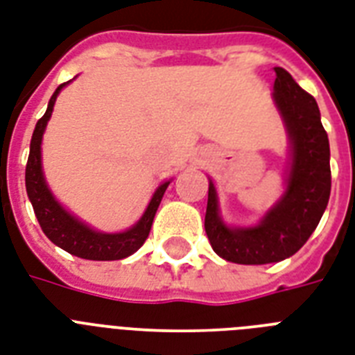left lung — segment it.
Wrapping results in <instances>:
<instances>
[{"instance_id":"1","label":"left lung","mask_w":355,"mask_h":355,"mask_svg":"<svg viewBox=\"0 0 355 355\" xmlns=\"http://www.w3.org/2000/svg\"><path fill=\"white\" fill-rule=\"evenodd\" d=\"M275 101L293 145L291 173L282 200L254 228H227L219 219L214 184L208 188L205 230L211 248L227 261L275 263L302 248L324 214L331 189L330 144L313 96L284 68H275Z\"/></svg>"}]
</instances>
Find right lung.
Instances as JSON below:
<instances>
[{"mask_svg": "<svg viewBox=\"0 0 355 355\" xmlns=\"http://www.w3.org/2000/svg\"><path fill=\"white\" fill-rule=\"evenodd\" d=\"M60 85L49 99L46 114L38 119L31 138V150L25 166V188L29 195L31 205L35 210V216L40 223L42 230L57 247L64 248L66 252L73 254L83 259H96V261H110V259H123L134 254L145 243L147 236L153 227V219L160 206V200L166 193L169 182H164L156 189L153 199H150L144 217L134 225L130 230L121 234H101L92 230L75 217H71L57 200L53 199L51 191L47 189L44 175H42L40 164V144L42 134L46 128L47 121L51 118L53 105L57 101L58 92L62 90Z\"/></svg>", "mask_w": 355, "mask_h": 355, "instance_id": "obj_1", "label": "right lung"}]
</instances>
